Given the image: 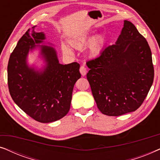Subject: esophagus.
Segmentation results:
<instances>
[{
    "label": "esophagus",
    "mask_w": 160,
    "mask_h": 160,
    "mask_svg": "<svg viewBox=\"0 0 160 160\" xmlns=\"http://www.w3.org/2000/svg\"><path fill=\"white\" fill-rule=\"evenodd\" d=\"M79 71H80L81 74H82V76H84L87 74V68L84 66V65H82V66L80 67Z\"/></svg>",
    "instance_id": "esophagus-1"
}]
</instances>
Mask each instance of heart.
Wrapping results in <instances>:
<instances>
[{"mask_svg":"<svg viewBox=\"0 0 160 160\" xmlns=\"http://www.w3.org/2000/svg\"><path fill=\"white\" fill-rule=\"evenodd\" d=\"M71 44L73 47L77 49H82L87 45L89 44V51L92 55H97L100 52L105 43V38L102 35L97 36L92 39L91 35H84L71 41ZM62 51L66 55H72L73 52L68 47L62 45Z\"/></svg>","mask_w":160,"mask_h":160,"instance_id":"b5f03b06","label":"heart"}]
</instances>
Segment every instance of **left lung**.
<instances>
[{
    "label": "left lung",
    "mask_w": 160,
    "mask_h": 160,
    "mask_svg": "<svg viewBox=\"0 0 160 160\" xmlns=\"http://www.w3.org/2000/svg\"><path fill=\"white\" fill-rule=\"evenodd\" d=\"M92 93L102 113L117 117L141 106L154 81L152 52L132 22L124 27L115 44L87 62Z\"/></svg>",
    "instance_id": "obj_1"
}]
</instances>
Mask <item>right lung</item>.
Listing matches in <instances>:
<instances>
[{
	"label": "right lung",
	"mask_w": 160,
	"mask_h": 160,
	"mask_svg": "<svg viewBox=\"0 0 160 160\" xmlns=\"http://www.w3.org/2000/svg\"><path fill=\"white\" fill-rule=\"evenodd\" d=\"M35 26L22 36L11 54L8 63V86L15 103L32 119L49 123L64 117L71 107L75 83L81 78L80 65L59 63L55 49L46 45L41 54L46 65L36 71L27 64L30 50L38 47L45 38L43 32H36Z\"/></svg>",
	"instance_id": "right-lung-1"
}]
</instances>
